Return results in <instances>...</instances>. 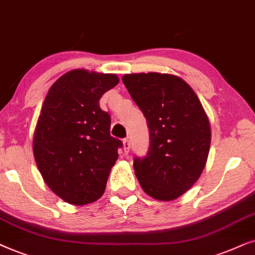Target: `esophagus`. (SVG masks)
Returning <instances> with one entry per match:
<instances>
[{
  "label": "esophagus",
  "mask_w": 255,
  "mask_h": 255,
  "mask_svg": "<svg viewBox=\"0 0 255 255\" xmlns=\"http://www.w3.org/2000/svg\"><path fill=\"white\" fill-rule=\"evenodd\" d=\"M122 147H124V152H125V154H128V152H129L130 143H129V141L127 140V138H125V140L122 141Z\"/></svg>",
  "instance_id": "obj_1"
}]
</instances>
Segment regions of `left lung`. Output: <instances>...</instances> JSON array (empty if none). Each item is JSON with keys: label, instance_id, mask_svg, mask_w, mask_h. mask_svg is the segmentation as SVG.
<instances>
[{"label": "left lung", "instance_id": "left-lung-1", "mask_svg": "<svg viewBox=\"0 0 255 255\" xmlns=\"http://www.w3.org/2000/svg\"><path fill=\"white\" fill-rule=\"evenodd\" d=\"M147 119L150 145L134 170L143 191L169 202L195 184L208 161L211 127L191 86L169 73H129L122 77Z\"/></svg>", "mask_w": 255, "mask_h": 255}]
</instances>
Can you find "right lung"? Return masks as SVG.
<instances>
[{
  "mask_svg": "<svg viewBox=\"0 0 255 255\" xmlns=\"http://www.w3.org/2000/svg\"><path fill=\"white\" fill-rule=\"evenodd\" d=\"M114 73L71 70L44 99L32 150L45 184L64 202L86 205L104 195L122 142L111 136V118L101 96L117 86Z\"/></svg>",
  "mask_w": 255,
  "mask_h": 255,
  "instance_id": "right-lung-1",
  "label": "right lung"
}]
</instances>
